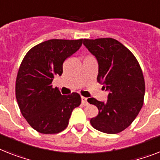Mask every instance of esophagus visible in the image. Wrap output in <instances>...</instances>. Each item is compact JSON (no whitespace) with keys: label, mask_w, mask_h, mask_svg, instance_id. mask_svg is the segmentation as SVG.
Here are the masks:
<instances>
[{"label":"esophagus","mask_w":160,"mask_h":160,"mask_svg":"<svg viewBox=\"0 0 160 160\" xmlns=\"http://www.w3.org/2000/svg\"><path fill=\"white\" fill-rule=\"evenodd\" d=\"M81 99H82V104L83 105H88V98H86V97H84V96H81Z\"/></svg>","instance_id":"1"}]
</instances>
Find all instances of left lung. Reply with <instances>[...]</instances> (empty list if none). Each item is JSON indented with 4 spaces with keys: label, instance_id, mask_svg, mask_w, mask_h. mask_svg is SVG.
I'll return each instance as SVG.
<instances>
[{
    "label": "left lung",
    "instance_id": "obj_1",
    "mask_svg": "<svg viewBox=\"0 0 160 160\" xmlns=\"http://www.w3.org/2000/svg\"><path fill=\"white\" fill-rule=\"evenodd\" d=\"M83 45L98 61L97 82L109 92L106 102L88 99L99 110L91 118V124L102 132H121L130 126L143 105L146 87L142 68L134 55L115 39H84Z\"/></svg>",
    "mask_w": 160,
    "mask_h": 160
}]
</instances>
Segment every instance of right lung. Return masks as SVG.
<instances>
[{
  "instance_id": "1",
  "label": "right lung",
  "mask_w": 160,
  "mask_h": 160,
  "mask_svg": "<svg viewBox=\"0 0 160 160\" xmlns=\"http://www.w3.org/2000/svg\"><path fill=\"white\" fill-rule=\"evenodd\" d=\"M82 44V39H51L30 49L22 60L15 96L22 115L38 132L55 134L64 131L73 109L81 104L78 93L61 95L51 83L61 76L65 59Z\"/></svg>"
}]
</instances>
